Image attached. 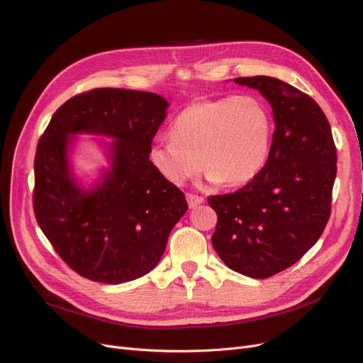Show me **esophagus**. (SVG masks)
<instances>
[{
  "mask_svg": "<svg viewBox=\"0 0 363 363\" xmlns=\"http://www.w3.org/2000/svg\"><path fill=\"white\" fill-rule=\"evenodd\" d=\"M186 201H188L189 208H194V207H197L199 204H201V203L204 201V199L200 197V196H197V194L186 193Z\"/></svg>",
  "mask_w": 363,
  "mask_h": 363,
  "instance_id": "34e87169",
  "label": "esophagus"
}]
</instances>
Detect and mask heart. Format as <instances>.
<instances>
[{
  "label": "heart",
  "instance_id": "1",
  "mask_svg": "<svg viewBox=\"0 0 363 363\" xmlns=\"http://www.w3.org/2000/svg\"><path fill=\"white\" fill-rule=\"evenodd\" d=\"M172 141H155L148 157L172 184L196 177L201 166L212 184L242 185L263 167L272 141V121L252 95L201 100L185 107L169 129Z\"/></svg>",
  "mask_w": 363,
  "mask_h": 363
}]
</instances>
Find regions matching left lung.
Segmentation results:
<instances>
[{"label": "left lung", "mask_w": 363, "mask_h": 363, "mask_svg": "<svg viewBox=\"0 0 363 363\" xmlns=\"http://www.w3.org/2000/svg\"><path fill=\"white\" fill-rule=\"evenodd\" d=\"M272 107L268 160L238 191L208 197L218 215L212 244L228 268L269 278L290 268L319 240L331 213L337 152L318 103L271 76L235 78Z\"/></svg>", "instance_id": "obj_1"}]
</instances>
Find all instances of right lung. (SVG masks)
Instances as JSON below:
<instances>
[{"label": "right lung", "mask_w": 363, "mask_h": 363, "mask_svg": "<svg viewBox=\"0 0 363 363\" xmlns=\"http://www.w3.org/2000/svg\"><path fill=\"white\" fill-rule=\"evenodd\" d=\"M169 103L157 94L99 88L54 113L35 156L33 211L54 250L95 282L137 279L162 259L188 204L148 157ZM76 135L101 140L109 166L85 187L71 166Z\"/></svg>", "instance_id": "add662e5"}]
</instances>
